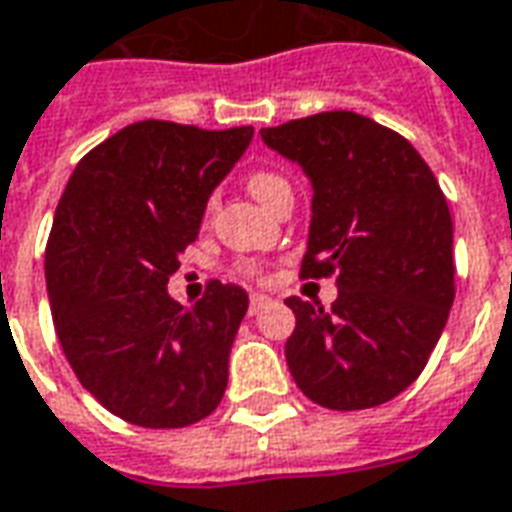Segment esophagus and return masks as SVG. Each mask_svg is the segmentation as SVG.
Listing matches in <instances>:
<instances>
[{"label": "esophagus", "mask_w": 512, "mask_h": 512, "mask_svg": "<svg viewBox=\"0 0 512 512\" xmlns=\"http://www.w3.org/2000/svg\"><path fill=\"white\" fill-rule=\"evenodd\" d=\"M271 302H274V299H271V296H266V293H252V299H249V313H252V316H257V313H260V310H266Z\"/></svg>", "instance_id": "1"}]
</instances>
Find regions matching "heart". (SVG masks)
I'll return each mask as SVG.
<instances>
[{
  "instance_id": "heart-1",
  "label": "heart",
  "mask_w": 512,
  "mask_h": 512,
  "mask_svg": "<svg viewBox=\"0 0 512 512\" xmlns=\"http://www.w3.org/2000/svg\"><path fill=\"white\" fill-rule=\"evenodd\" d=\"M288 188V182L280 174H274V171H255L252 177H249V191L266 205L271 196L277 194V191H285ZM241 277H260V266L257 263H241V266L235 268Z\"/></svg>"
}]
</instances>
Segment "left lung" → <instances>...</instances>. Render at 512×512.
<instances>
[{
    "label": "left lung",
    "mask_w": 512,
    "mask_h": 512,
    "mask_svg": "<svg viewBox=\"0 0 512 512\" xmlns=\"http://www.w3.org/2000/svg\"><path fill=\"white\" fill-rule=\"evenodd\" d=\"M313 182L302 277H335L330 310L285 299L296 316L285 360L310 402L366 410L416 380L455 302L452 216L424 157L352 110L260 130Z\"/></svg>",
    "instance_id": "8db88e82"
}]
</instances>
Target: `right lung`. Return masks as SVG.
I'll list each match as a JSON object with an SVG mask.
<instances>
[{"label": "right lung", "instance_id": "right-lung-1", "mask_svg": "<svg viewBox=\"0 0 512 512\" xmlns=\"http://www.w3.org/2000/svg\"><path fill=\"white\" fill-rule=\"evenodd\" d=\"M252 135L135 121L82 157L60 196L44 257L55 332L82 388L130 424L188 427L224 396L249 296L210 280L182 307L166 285Z\"/></svg>", "mask_w": 512, "mask_h": 512}]
</instances>
